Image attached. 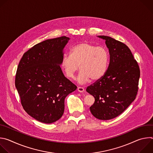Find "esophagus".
I'll return each mask as SVG.
<instances>
[{"label":"esophagus","instance_id":"1","mask_svg":"<svg viewBox=\"0 0 153 153\" xmlns=\"http://www.w3.org/2000/svg\"><path fill=\"white\" fill-rule=\"evenodd\" d=\"M77 90L79 92H80V93H83L84 91H85V89L84 88H83V87H78L77 88Z\"/></svg>","mask_w":153,"mask_h":153}]
</instances>
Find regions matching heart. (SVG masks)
I'll return each instance as SVG.
<instances>
[{
    "label": "heart",
    "mask_w": 153,
    "mask_h": 153,
    "mask_svg": "<svg viewBox=\"0 0 153 153\" xmlns=\"http://www.w3.org/2000/svg\"><path fill=\"white\" fill-rule=\"evenodd\" d=\"M109 62L110 54L106 48L84 42L73 46L70 56H64L60 65L65 75L70 79L74 78L79 65L81 71L77 81L83 84L90 79L93 81L101 79L107 71Z\"/></svg>",
    "instance_id": "obj_1"
}]
</instances>
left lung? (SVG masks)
I'll return each mask as SVG.
<instances>
[{"instance_id":"1","label":"left lung","mask_w":153,"mask_h":153,"mask_svg":"<svg viewBox=\"0 0 153 153\" xmlns=\"http://www.w3.org/2000/svg\"><path fill=\"white\" fill-rule=\"evenodd\" d=\"M110 64L105 75L86 88L95 99L91 114L100 120H110L122 114L136 97L140 69L129 48L123 43L106 36Z\"/></svg>"}]
</instances>
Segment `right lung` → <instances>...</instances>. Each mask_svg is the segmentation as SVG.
<instances>
[{
	"mask_svg": "<svg viewBox=\"0 0 153 153\" xmlns=\"http://www.w3.org/2000/svg\"><path fill=\"white\" fill-rule=\"evenodd\" d=\"M69 37L62 36L37 43L25 52L17 69L15 85L24 110L45 123L63 115L65 99L77 86L60 67Z\"/></svg>",
	"mask_w": 153,
	"mask_h": 153,
	"instance_id": "1",
	"label": "right lung"
}]
</instances>
